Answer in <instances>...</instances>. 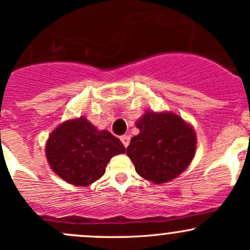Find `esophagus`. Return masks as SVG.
<instances>
[{"instance_id": "34e87169", "label": "esophagus", "mask_w": 250, "mask_h": 250, "mask_svg": "<svg viewBox=\"0 0 250 250\" xmlns=\"http://www.w3.org/2000/svg\"><path fill=\"white\" fill-rule=\"evenodd\" d=\"M121 141H122L123 146L128 147V145H129V142H130L129 135H122V136H121Z\"/></svg>"}]
</instances>
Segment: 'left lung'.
<instances>
[{
  "label": "left lung",
  "instance_id": "left-lung-1",
  "mask_svg": "<svg viewBox=\"0 0 250 250\" xmlns=\"http://www.w3.org/2000/svg\"><path fill=\"white\" fill-rule=\"evenodd\" d=\"M139 135L130 140L127 155L136 172L154 184L174 179L196 153L193 128L173 112L147 111L136 122Z\"/></svg>",
  "mask_w": 250,
  "mask_h": 250
}]
</instances>
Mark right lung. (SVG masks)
<instances>
[{"label": "right lung", "mask_w": 250, "mask_h": 250, "mask_svg": "<svg viewBox=\"0 0 250 250\" xmlns=\"http://www.w3.org/2000/svg\"><path fill=\"white\" fill-rule=\"evenodd\" d=\"M125 152L119 139L108 130H98L85 117L62 122L46 142L51 168L76 186H87L100 179L112 156Z\"/></svg>", "instance_id": "1"}]
</instances>
